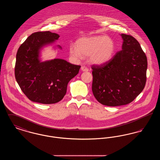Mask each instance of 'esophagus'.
I'll return each mask as SVG.
<instances>
[{
    "label": "esophagus",
    "instance_id": "34e87169",
    "mask_svg": "<svg viewBox=\"0 0 160 160\" xmlns=\"http://www.w3.org/2000/svg\"><path fill=\"white\" fill-rule=\"evenodd\" d=\"M81 69H82V71H83V72H88V71H89V69L88 68H86V67H84V66L82 67Z\"/></svg>",
    "mask_w": 160,
    "mask_h": 160
}]
</instances>
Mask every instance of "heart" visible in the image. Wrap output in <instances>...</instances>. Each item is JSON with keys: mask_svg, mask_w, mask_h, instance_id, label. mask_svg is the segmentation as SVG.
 <instances>
[{"mask_svg": "<svg viewBox=\"0 0 160 160\" xmlns=\"http://www.w3.org/2000/svg\"><path fill=\"white\" fill-rule=\"evenodd\" d=\"M75 46L69 48L71 56L82 59L89 56V62L95 65H103L111 61L116 50L114 40L105 35L79 38Z\"/></svg>", "mask_w": 160, "mask_h": 160, "instance_id": "1", "label": "heart"}]
</instances>
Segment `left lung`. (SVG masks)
Returning a JSON list of instances; mask_svg holds the SVG:
<instances>
[{
  "label": "left lung",
  "instance_id": "left-lung-1",
  "mask_svg": "<svg viewBox=\"0 0 160 160\" xmlns=\"http://www.w3.org/2000/svg\"><path fill=\"white\" fill-rule=\"evenodd\" d=\"M122 50L106 64L92 67V89L95 98L107 106L126 105L143 90L147 58L133 37L121 34Z\"/></svg>",
  "mask_w": 160,
  "mask_h": 160
}]
</instances>
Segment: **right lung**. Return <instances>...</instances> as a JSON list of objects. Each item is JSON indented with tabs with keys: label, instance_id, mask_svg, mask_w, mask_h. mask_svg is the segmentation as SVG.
<instances>
[{
	"label": "right lung",
	"instance_id": "1",
	"mask_svg": "<svg viewBox=\"0 0 160 160\" xmlns=\"http://www.w3.org/2000/svg\"><path fill=\"white\" fill-rule=\"evenodd\" d=\"M59 37L50 31L33 33L17 51L15 79L24 95L33 102L50 104L60 101L66 94L69 82L81 67L61 59L41 61V50Z\"/></svg>",
	"mask_w": 160,
	"mask_h": 160
}]
</instances>
